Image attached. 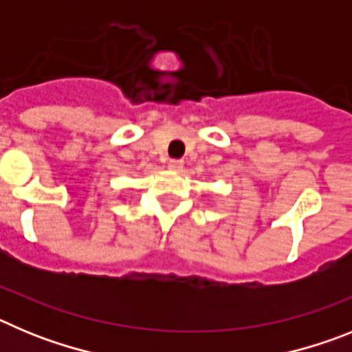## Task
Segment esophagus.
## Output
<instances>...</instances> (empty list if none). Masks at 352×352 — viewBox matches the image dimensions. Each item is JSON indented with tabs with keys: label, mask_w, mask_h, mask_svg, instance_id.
<instances>
[{
	"label": "esophagus",
	"mask_w": 352,
	"mask_h": 352,
	"mask_svg": "<svg viewBox=\"0 0 352 352\" xmlns=\"http://www.w3.org/2000/svg\"><path fill=\"white\" fill-rule=\"evenodd\" d=\"M167 166H169V169H173V170H182L183 169V160H179V158H170Z\"/></svg>",
	"instance_id": "esophagus-1"
}]
</instances>
